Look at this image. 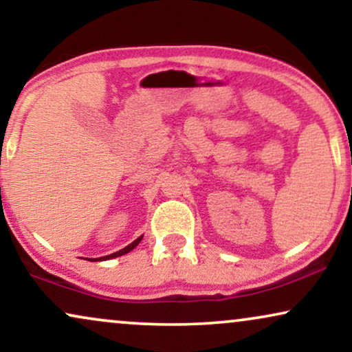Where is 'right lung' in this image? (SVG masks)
Here are the masks:
<instances>
[{"label": "right lung", "instance_id": "1", "mask_svg": "<svg viewBox=\"0 0 352 352\" xmlns=\"http://www.w3.org/2000/svg\"><path fill=\"white\" fill-rule=\"evenodd\" d=\"M142 240V235L141 237H138L136 240H134L133 243H129L128 247H124L123 250H120V252H115V253H112V254H107V256H102V258H94V259H88V261H105V259H112V258H117V256H122V254H126V253H129L131 252V250H134L139 245V242H141Z\"/></svg>", "mask_w": 352, "mask_h": 352}]
</instances>
